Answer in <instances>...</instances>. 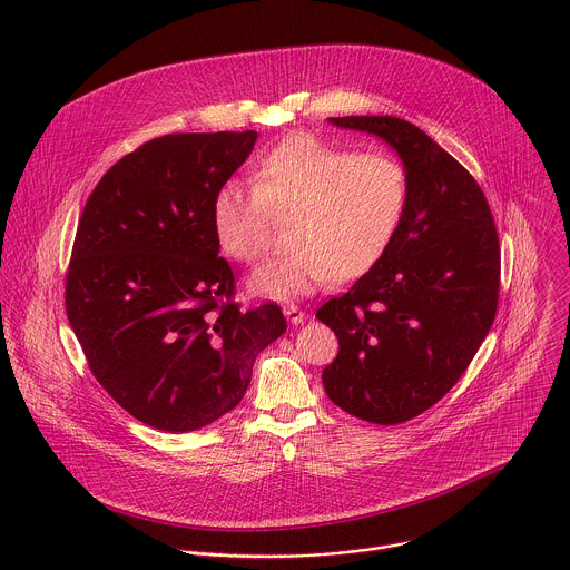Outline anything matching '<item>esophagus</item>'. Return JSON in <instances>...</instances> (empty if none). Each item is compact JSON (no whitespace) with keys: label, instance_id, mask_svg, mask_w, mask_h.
<instances>
[{"label":"esophagus","instance_id":"obj_1","mask_svg":"<svg viewBox=\"0 0 570 570\" xmlns=\"http://www.w3.org/2000/svg\"><path fill=\"white\" fill-rule=\"evenodd\" d=\"M284 315H286V320L291 324H302L306 320V313L299 306H295V304H286L284 306Z\"/></svg>","mask_w":570,"mask_h":570}]
</instances>
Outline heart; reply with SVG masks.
I'll return each instance as SVG.
<instances>
[{
  "instance_id": "b5f03b06",
  "label": "heart",
  "mask_w": 570,
  "mask_h": 570,
  "mask_svg": "<svg viewBox=\"0 0 570 570\" xmlns=\"http://www.w3.org/2000/svg\"><path fill=\"white\" fill-rule=\"evenodd\" d=\"M253 190L228 181L210 206L219 248L242 262L262 259L273 219L286 222V253L257 268L250 288L266 297L308 295L328 279L346 284L391 250L411 204L400 157L357 153L315 135H291L253 168Z\"/></svg>"
}]
</instances>
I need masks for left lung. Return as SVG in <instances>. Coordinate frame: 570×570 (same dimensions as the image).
<instances>
[{
  "label": "left lung",
  "instance_id": "8db88e82",
  "mask_svg": "<svg viewBox=\"0 0 570 570\" xmlns=\"http://www.w3.org/2000/svg\"><path fill=\"white\" fill-rule=\"evenodd\" d=\"M331 121L373 132L400 153L411 204L384 259L317 311L340 342L322 382L348 415L402 424L458 384L489 335L500 299V237L475 177L415 124L368 115Z\"/></svg>",
  "mask_w": 570,
  "mask_h": 570
}]
</instances>
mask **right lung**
I'll list each match as a JSON object with an SVG mask.
<instances>
[{
  "mask_svg": "<svg viewBox=\"0 0 570 570\" xmlns=\"http://www.w3.org/2000/svg\"><path fill=\"white\" fill-rule=\"evenodd\" d=\"M255 130L170 132L124 155L90 193L63 302L90 373L135 420L190 433L233 411L284 331L275 302L242 308L213 233L219 186Z\"/></svg>",
  "mask_w": 570,
  "mask_h": 570,
  "instance_id": "1",
  "label": "right lung"
}]
</instances>
